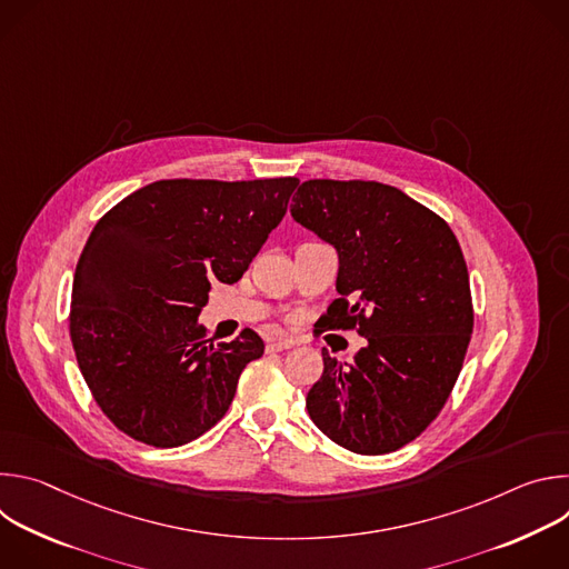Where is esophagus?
<instances>
[{
	"label": "esophagus",
	"mask_w": 569,
	"mask_h": 569,
	"mask_svg": "<svg viewBox=\"0 0 569 569\" xmlns=\"http://www.w3.org/2000/svg\"><path fill=\"white\" fill-rule=\"evenodd\" d=\"M295 347V340L292 338H286V336H279V338H272L268 340V351H286Z\"/></svg>",
	"instance_id": "1"
}]
</instances>
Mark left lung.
I'll list each match as a JSON object with an SVG mask.
<instances>
[{
  "label": "left lung",
  "mask_w": 569,
  "mask_h": 569,
  "mask_svg": "<svg viewBox=\"0 0 569 569\" xmlns=\"http://www.w3.org/2000/svg\"><path fill=\"white\" fill-rule=\"evenodd\" d=\"M292 202L340 254L323 329L367 338L349 365L321 351L308 415L351 452H393L439 417L463 367L475 315L459 242L439 213L380 182L308 180Z\"/></svg>",
  "instance_id": "1"
}]
</instances>
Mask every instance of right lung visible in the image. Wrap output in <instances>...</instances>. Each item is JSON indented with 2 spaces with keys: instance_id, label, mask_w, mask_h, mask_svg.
Wrapping results in <instances>:
<instances>
[{
  "instance_id": "1",
  "label": "right lung",
  "mask_w": 569,
  "mask_h": 569,
  "mask_svg": "<svg viewBox=\"0 0 569 569\" xmlns=\"http://www.w3.org/2000/svg\"><path fill=\"white\" fill-rule=\"evenodd\" d=\"M297 178L157 180L114 204L78 259L69 338L92 398L130 439L184 446L229 410L263 356L257 331L207 340L211 281L236 283L286 216Z\"/></svg>"
}]
</instances>
